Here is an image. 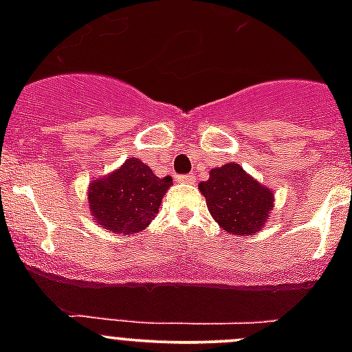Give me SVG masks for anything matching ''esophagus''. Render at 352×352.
I'll list each match as a JSON object with an SVG mask.
<instances>
[{"instance_id":"34e87169","label":"esophagus","mask_w":352,"mask_h":352,"mask_svg":"<svg viewBox=\"0 0 352 352\" xmlns=\"http://www.w3.org/2000/svg\"><path fill=\"white\" fill-rule=\"evenodd\" d=\"M178 182L179 183H194L195 176H194V174H179Z\"/></svg>"}]
</instances>
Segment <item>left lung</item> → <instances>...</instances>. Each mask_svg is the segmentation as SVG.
Listing matches in <instances>:
<instances>
[{"label": "left lung", "mask_w": 352, "mask_h": 352, "mask_svg": "<svg viewBox=\"0 0 352 352\" xmlns=\"http://www.w3.org/2000/svg\"><path fill=\"white\" fill-rule=\"evenodd\" d=\"M199 190L206 197L211 217L223 231L234 236L259 231L272 213V190L248 176L234 162L211 169L210 179L199 183Z\"/></svg>", "instance_id": "8db88e82"}]
</instances>
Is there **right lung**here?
I'll return each instance as SVG.
<instances>
[{"mask_svg": "<svg viewBox=\"0 0 352 352\" xmlns=\"http://www.w3.org/2000/svg\"><path fill=\"white\" fill-rule=\"evenodd\" d=\"M170 183V176L158 178L139 158H126L120 169L89 185L88 201L93 219L116 234L144 231L157 217Z\"/></svg>", "mask_w": 352, "mask_h": 352, "instance_id": "1", "label": "right lung"}]
</instances>
